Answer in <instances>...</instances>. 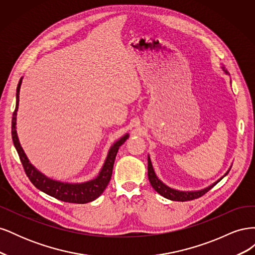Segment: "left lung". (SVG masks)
<instances>
[{
	"mask_svg": "<svg viewBox=\"0 0 255 255\" xmlns=\"http://www.w3.org/2000/svg\"><path fill=\"white\" fill-rule=\"evenodd\" d=\"M222 69L225 70V67H222ZM225 72L228 73L227 70H225ZM229 171L225 175H227L229 173ZM148 177H149V181L152 185V187L155 189L160 196H163V197H165L169 200H172V201H182V202H184V201H190V200H194V199H198L200 197H202L203 195L206 194L208 190L212 189L219 181H221L223 176L221 177L220 180H218L217 182L214 183L213 185H211V186L206 187L205 189L199 190V191H179V190H175V189H172L170 187L166 186V185L163 182L158 180V177L156 176L155 172H154L151 159H150V157H148Z\"/></svg>",
	"mask_w": 255,
	"mask_h": 255,
	"instance_id": "obj_1",
	"label": "left lung"
}]
</instances>
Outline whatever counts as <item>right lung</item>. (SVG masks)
I'll use <instances>...</instances> for the list:
<instances>
[{
    "mask_svg": "<svg viewBox=\"0 0 255 255\" xmlns=\"http://www.w3.org/2000/svg\"><path fill=\"white\" fill-rule=\"evenodd\" d=\"M21 82L22 80L19 81L18 87H17L16 109H14V112L12 114V120H11V136H12L14 148L17 149L21 164L29 181L33 183V185L36 188L45 192V194L53 198L60 200V201L68 202V203H79V204H84V203H88L90 201H94V200H96L99 196H101L104 189L107 187V185H109L112 177V173H113L115 158H116V155H117L119 146L128 139V134L121 137L120 139L112 146L109 152V155L106 157L102 170L100 171L98 177H96L95 180L86 182V183H82V184H68V183H61L58 181H53L38 171L37 169H35L32 166V164H29V161L25 155V153L23 152L18 139L17 130H16V116H17L18 105H19V91H20Z\"/></svg>",
    "mask_w": 255,
    "mask_h": 255,
    "instance_id": "right-lung-1",
    "label": "right lung"
}]
</instances>
